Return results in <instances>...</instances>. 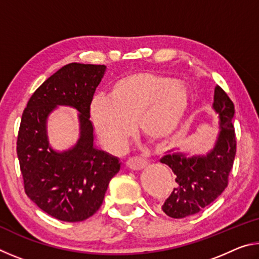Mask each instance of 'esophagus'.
<instances>
[{
	"mask_svg": "<svg viewBox=\"0 0 259 259\" xmlns=\"http://www.w3.org/2000/svg\"><path fill=\"white\" fill-rule=\"evenodd\" d=\"M126 165L131 170H142L147 165V161L140 159V157H131L126 161Z\"/></svg>",
	"mask_w": 259,
	"mask_h": 259,
	"instance_id": "34e87169",
	"label": "esophagus"
}]
</instances>
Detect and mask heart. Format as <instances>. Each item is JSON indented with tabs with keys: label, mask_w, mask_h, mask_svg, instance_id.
I'll return each instance as SVG.
<instances>
[{
	"label": "heart",
	"mask_w": 259,
	"mask_h": 259,
	"mask_svg": "<svg viewBox=\"0 0 259 259\" xmlns=\"http://www.w3.org/2000/svg\"><path fill=\"white\" fill-rule=\"evenodd\" d=\"M190 103V90L184 82L137 72L114 82L109 97H94L89 117L103 145L119 153L135 133V121L139 133L153 143L172 137L185 120Z\"/></svg>",
	"instance_id": "obj_1"
}]
</instances>
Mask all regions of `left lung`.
Instances as JSON below:
<instances>
[{"label":"left lung","mask_w":259,"mask_h":259,"mask_svg":"<svg viewBox=\"0 0 259 259\" xmlns=\"http://www.w3.org/2000/svg\"><path fill=\"white\" fill-rule=\"evenodd\" d=\"M212 109L218 115V133L213 147L204 155H190L172 148L161 157L176 175L177 186L162 210L172 218L195 214L212 203L229 183L233 166L236 142L234 126V105L221 87L214 88Z\"/></svg>","instance_id":"obj_1"}]
</instances>
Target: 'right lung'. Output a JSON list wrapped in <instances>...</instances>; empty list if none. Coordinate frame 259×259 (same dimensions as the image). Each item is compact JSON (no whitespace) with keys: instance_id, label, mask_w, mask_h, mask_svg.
Segmentation results:
<instances>
[{"instance_id":"1","label":"right lung","mask_w":259,"mask_h":259,"mask_svg":"<svg viewBox=\"0 0 259 259\" xmlns=\"http://www.w3.org/2000/svg\"><path fill=\"white\" fill-rule=\"evenodd\" d=\"M105 72V65H65L37 88L21 116L17 155L25 192L59 221L82 222L93 216L120 171V160L96 147L89 117V105ZM58 106L79 112L80 137L65 151L55 150L47 137V117Z\"/></svg>"}]
</instances>
